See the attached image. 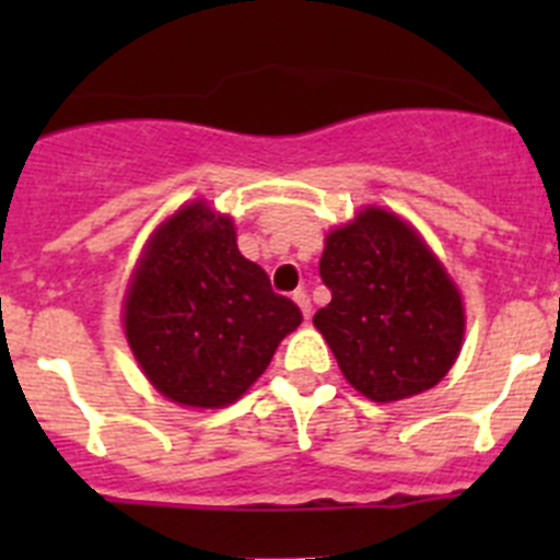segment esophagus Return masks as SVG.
<instances>
[{
	"mask_svg": "<svg viewBox=\"0 0 560 560\" xmlns=\"http://www.w3.org/2000/svg\"><path fill=\"white\" fill-rule=\"evenodd\" d=\"M292 301L298 303V306H301V312H303V316H312V301H308V295H306V290H295L292 292Z\"/></svg>",
	"mask_w": 560,
	"mask_h": 560,
	"instance_id": "obj_1",
	"label": "esophagus"
}]
</instances>
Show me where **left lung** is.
Returning <instances> with one entry per match:
<instances>
[{
  "mask_svg": "<svg viewBox=\"0 0 560 560\" xmlns=\"http://www.w3.org/2000/svg\"><path fill=\"white\" fill-rule=\"evenodd\" d=\"M319 276L332 298L314 325L358 393L389 404L447 376L466 330L460 292L404 219L360 211L325 238Z\"/></svg>",
  "mask_w": 560,
  "mask_h": 560,
  "instance_id": "8db88e82",
  "label": "left lung"
}]
</instances>
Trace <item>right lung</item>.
Listing matches in <instances>:
<instances>
[{
	"label": "right lung",
	"mask_w": 560,
	"mask_h": 560,
	"mask_svg": "<svg viewBox=\"0 0 560 560\" xmlns=\"http://www.w3.org/2000/svg\"><path fill=\"white\" fill-rule=\"evenodd\" d=\"M301 319L238 252L233 219L202 200L156 228L124 301V330L143 374L165 398L195 409L238 400Z\"/></svg>",
	"instance_id": "1"
}]
</instances>
